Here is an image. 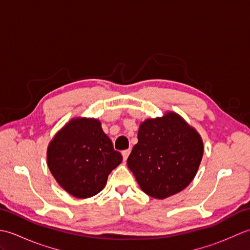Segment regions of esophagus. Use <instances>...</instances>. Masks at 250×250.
I'll return each instance as SVG.
<instances>
[{
  "instance_id": "1",
  "label": "esophagus",
  "mask_w": 250,
  "mask_h": 250,
  "mask_svg": "<svg viewBox=\"0 0 250 250\" xmlns=\"http://www.w3.org/2000/svg\"><path fill=\"white\" fill-rule=\"evenodd\" d=\"M130 152H131L130 149H125V150H124V151L121 152V153H122V157H124V160H125V161H126V159H128V157H129V155H130Z\"/></svg>"
}]
</instances>
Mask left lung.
Returning a JSON list of instances; mask_svg holds the SVG:
<instances>
[{
  "mask_svg": "<svg viewBox=\"0 0 250 250\" xmlns=\"http://www.w3.org/2000/svg\"><path fill=\"white\" fill-rule=\"evenodd\" d=\"M137 139L126 164L146 194L162 200L192 182L203 157V141L178 114L146 119Z\"/></svg>",
  "mask_w": 250,
  "mask_h": 250,
  "instance_id": "1",
  "label": "left lung"
}]
</instances>
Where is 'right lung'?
I'll use <instances>...</instances> for the list:
<instances>
[{"instance_id": "right-lung-1", "label": "right lung", "mask_w": 250, "mask_h": 250, "mask_svg": "<svg viewBox=\"0 0 250 250\" xmlns=\"http://www.w3.org/2000/svg\"><path fill=\"white\" fill-rule=\"evenodd\" d=\"M122 156L116 151L101 122L74 118L58 132L47 149V163L57 183L66 192L86 199L102 190Z\"/></svg>"}]
</instances>
